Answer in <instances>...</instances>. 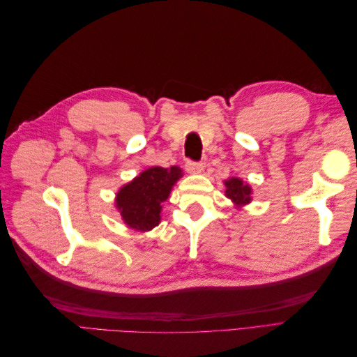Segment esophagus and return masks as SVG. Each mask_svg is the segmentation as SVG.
Masks as SVG:
<instances>
[{
    "mask_svg": "<svg viewBox=\"0 0 357 357\" xmlns=\"http://www.w3.org/2000/svg\"><path fill=\"white\" fill-rule=\"evenodd\" d=\"M186 169L189 174H199V172L204 169L201 162H193V160H188L186 162Z\"/></svg>",
    "mask_w": 357,
    "mask_h": 357,
    "instance_id": "esophagus-1",
    "label": "esophagus"
}]
</instances>
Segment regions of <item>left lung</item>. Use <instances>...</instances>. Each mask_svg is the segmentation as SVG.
Returning a JSON list of instances; mask_svg holds the SVG:
<instances>
[{"mask_svg":"<svg viewBox=\"0 0 357 357\" xmlns=\"http://www.w3.org/2000/svg\"><path fill=\"white\" fill-rule=\"evenodd\" d=\"M225 188L226 198H229L235 204V207L240 208L252 201V188L238 177L225 180Z\"/></svg>","mask_w":357,"mask_h":357,"instance_id":"1","label":"left lung"}]
</instances>
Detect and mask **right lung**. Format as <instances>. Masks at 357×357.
Returning a JSON list of instances; mask_svg holds the SVG:
<instances>
[{"label": "right lung", "mask_w": 357, "mask_h": 357, "mask_svg": "<svg viewBox=\"0 0 357 357\" xmlns=\"http://www.w3.org/2000/svg\"><path fill=\"white\" fill-rule=\"evenodd\" d=\"M183 176L178 167H150L116 193L122 220L135 231H152L160 222L162 204Z\"/></svg>", "instance_id": "1"}]
</instances>
